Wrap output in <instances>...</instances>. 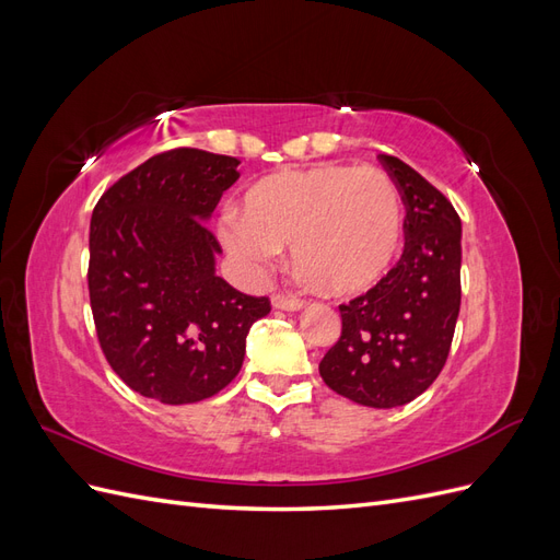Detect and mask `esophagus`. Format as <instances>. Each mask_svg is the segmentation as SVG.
<instances>
[{
  "label": "esophagus",
  "instance_id": "1",
  "mask_svg": "<svg viewBox=\"0 0 560 560\" xmlns=\"http://www.w3.org/2000/svg\"><path fill=\"white\" fill-rule=\"evenodd\" d=\"M303 306H306V301H301L296 296H290V294H273V308H280V311H301Z\"/></svg>",
  "mask_w": 560,
  "mask_h": 560
}]
</instances>
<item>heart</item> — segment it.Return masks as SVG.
<instances>
[{
	"label": "heart",
	"mask_w": 560,
	"mask_h": 560,
	"mask_svg": "<svg viewBox=\"0 0 560 560\" xmlns=\"http://www.w3.org/2000/svg\"><path fill=\"white\" fill-rule=\"evenodd\" d=\"M219 233L252 268H266L278 247L292 245V264L303 278L331 296H354L397 264L404 206L383 171L319 163L252 184L238 222Z\"/></svg>",
	"instance_id": "1"
}]
</instances>
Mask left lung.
I'll return each mask as SVG.
<instances>
[{
  "label": "left lung",
  "instance_id": "1",
  "mask_svg": "<svg viewBox=\"0 0 560 560\" xmlns=\"http://www.w3.org/2000/svg\"><path fill=\"white\" fill-rule=\"evenodd\" d=\"M378 161L406 206L404 254L366 294L341 303V338L319 362L336 395L371 409L413 401L446 364L460 313L463 224L451 200L397 156Z\"/></svg>",
  "mask_w": 560,
  "mask_h": 560
}]
</instances>
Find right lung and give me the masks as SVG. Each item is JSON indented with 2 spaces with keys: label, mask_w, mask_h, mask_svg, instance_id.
Masks as SVG:
<instances>
[{
  "label": "right lung",
  "mask_w": 560,
  "mask_h": 560,
  "mask_svg": "<svg viewBox=\"0 0 560 560\" xmlns=\"http://www.w3.org/2000/svg\"><path fill=\"white\" fill-rule=\"evenodd\" d=\"M241 161L202 149L151 156L103 194L91 217L89 294L100 348L135 393L194 404L243 366L245 338L270 313L214 273L206 222Z\"/></svg>",
  "instance_id": "add662e5"
}]
</instances>
